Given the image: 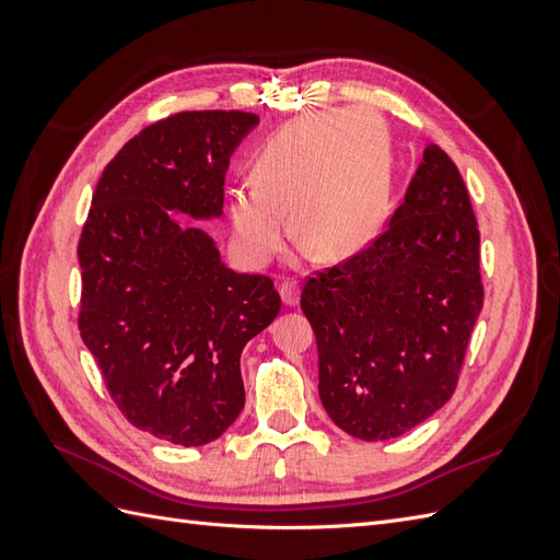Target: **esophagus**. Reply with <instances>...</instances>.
<instances>
[{"label":"esophagus","instance_id":"34e87169","mask_svg":"<svg viewBox=\"0 0 560 560\" xmlns=\"http://www.w3.org/2000/svg\"><path fill=\"white\" fill-rule=\"evenodd\" d=\"M278 292H280V296H282V303H284V306H296V303H299V284L296 282H290V280H287V282H282L280 287H278Z\"/></svg>","mask_w":560,"mask_h":560}]
</instances>
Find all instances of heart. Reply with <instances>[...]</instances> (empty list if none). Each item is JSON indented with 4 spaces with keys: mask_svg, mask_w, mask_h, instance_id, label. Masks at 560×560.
I'll list each match as a JSON object with an SVG mask.
<instances>
[{
    "mask_svg": "<svg viewBox=\"0 0 560 560\" xmlns=\"http://www.w3.org/2000/svg\"><path fill=\"white\" fill-rule=\"evenodd\" d=\"M393 189V142L371 112L296 118L254 161V184L229 191L233 245L249 266H266L284 238V217L319 261H343L378 233Z\"/></svg>",
    "mask_w": 560,
    "mask_h": 560,
    "instance_id": "1",
    "label": "heart"
}]
</instances>
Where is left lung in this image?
I'll return each mask as SVG.
<instances>
[{"label": "left lung", "instance_id": "left-lung-1", "mask_svg": "<svg viewBox=\"0 0 560 560\" xmlns=\"http://www.w3.org/2000/svg\"><path fill=\"white\" fill-rule=\"evenodd\" d=\"M481 306L469 194L446 151L428 144L378 238L303 287L329 418L364 442L428 420L453 395Z\"/></svg>", "mask_w": 560, "mask_h": 560}]
</instances>
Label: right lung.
Here are the masks:
<instances>
[{
  "instance_id": "1",
  "label": "right lung",
  "mask_w": 560,
  "mask_h": 560,
  "mask_svg": "<svg viewBox=\"0 0 560 560\" xmlns=\"http://www.w3.org/2000/svg\"><path fill=\"white\" fill-rule=\"evenodd\" d=\"M249 112H179L109 161L79 241L81 338L135 428L179 446L222 436L245 406L241 352L280 313L266 276L235 273L208 231L224 214Z\"/></svg>"
}]
</instances>
